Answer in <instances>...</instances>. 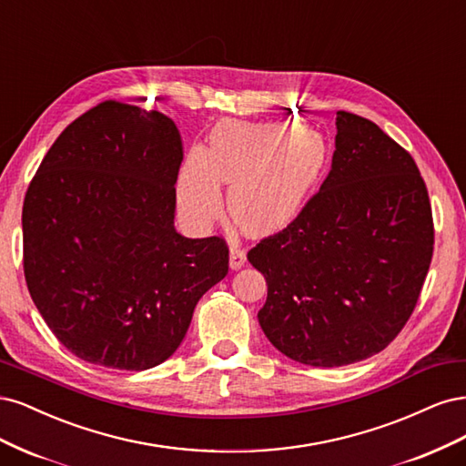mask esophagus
<instances>
[{"label": "esophagus", "mask_w": 466, "mask_h": 466, "mask_svg": "<svg viewBox=\"0 0 466 466\" xmlns=\"http://www.w3.org/2000/svg\"><path fill=\"white\" fill-rule=\"evenodd\" d=\"M228 258H230V268H232V271H238V268H242L246 265V251L242 249V246L232 244Z\"/></svg>", "instance_id": "obj_1"}]
</instances>
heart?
Returning a JSON list of instances; mask_svg holds the SVG:
<instances>
[{
    "label": "heart",
    "mask_w": 466,
    "mask_h": 466,
    "mask_svg": "<svg viewBox=\"0 0 466 466\" xmlns=\"http://www.w3.org/2000/svg\"><path fill=\"white\" fill-rule=\"evenodd\" d=\"M331 160L319 131L287 124L222 122L207 151L193 148L177 177V205L195 228L222 208L220 184L230 186L228 211L249 234L268 236L296 222Z\"/></svg>",
    "instance_id": "obj_1"
}]
</instances>
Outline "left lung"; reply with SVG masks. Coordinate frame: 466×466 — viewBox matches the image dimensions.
Masks as SVG:
<instances>
[{
  "mask_svg": "<svg viewBox=\"0 0 466 466\" xmlns=\"http://www.w3.org/2000/svg\"><path fill=\"white\" fill-rule=\"evenodd\" d=\"M431 253V207L412 157L370 119L337 112L319 193L248 253L267 280L263 333L315 368L378 354L409 321Z\"/></svg>",
  "mask_w": 466,
  "mask_h": 466,
  "instance_id": "left-lung-1",
  "label": "left lung"
}]
</instances>
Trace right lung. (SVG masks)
Masks as SVG:
<instances>
[{
    "mask_svg": "<svg viewBox=\"0 0 466 466\" xmlns=\"http://www.w3.org/2000/svg\"><path fill=\"white\" fill-rule=\"evenodd\" d=\"M182 160L168 116L108 100L62 131L28 186L26 287L57 340L85 362L162 364L199 298L228 273L224 239L174 228Z\"/></svg>",
    "mask_w": 466,
    "mask_h": 466,
    "instance_id": "add662e5",
    "label": "right lung"
}]
</instances>
